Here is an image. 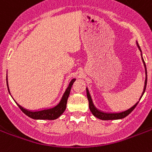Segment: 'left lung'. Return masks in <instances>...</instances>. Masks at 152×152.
<instances>
[{"label": "left lung", "instance_id": "8db88e82", "mask_svg": "<svg viewBox=\"0 0 152 152\" xmlns=\"http://www.w3.org/2000/svg\"><path fill=\"white\" fill-rule=\"evenodd\" d=\"M137 45H138V44H137ZM138 47H139V49L140 50L139 46H138ZM142 60H143V62H144V67H145V72H146V80H145V83H144V91H143V94H142V95H144V91H145L146 85H147V69H146V64H145V62H144L143 57H142ZM142 95H141V97H142ZM87 96H88V102H89V108H90L91 112L92 113V114L95 116V117L99 118V119H101V120H116V119H121V118H125L126 116L129 115V113H131L133 110H134L135 107L137 106V105L138 104V102H137V103L135 104L134 106H132V107H131V108L127 110L124 111V112H121V113H107L101 112V111L98 110L97 109L95 108V106H94V104H93L92 100H91V95L90 94H89V91H88V89H87ZM141 97H140V99H141ZM140 99L139 100H140Z\"/></svg>", "mask_w": 152, "mask_h": 152}]
</instances>
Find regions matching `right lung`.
<instances>
[{
  "instance_id": "1",
  "label": "right lung",
  "mask_w": 152,
  "mask_h": 152,
  "mask_svg": "<svg viewBox=\"0 0 152 152\" xmlns=\"http://www.w3.org/2000/svg\"><path fill=\"white\" fill-rule=\"evenodd\" d=\"M7 80V79H6ZM76 80L75 79H73L70 82L69 87L65 91V92L63 95L61 100L59 102V104L56 106L55 107L52 109H48V110H40V111H35V112H32V111H29L25 110L20 106V105H18V106L20 107V109L26 114L27 116L30 117L31 118L33 119H42V120H54L57 119V118H59L60 116L61 115L62 113H64V111L66 109V104L67 101H68V98L70 94V91H71L72 86L73 84L74 81ZM7 84H8V80H7Z\"/></svg>"
}]
</instances>
